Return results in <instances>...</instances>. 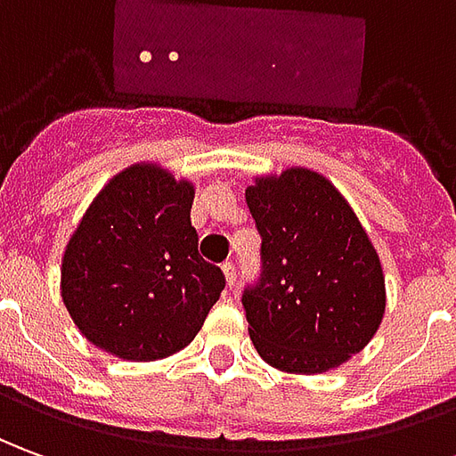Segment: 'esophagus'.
Masks as SVG:
<instances>
[{"label": "esophagus", "mask_w": 456, "mask_h": 456, "mask_svg": "<svg viewBox=\"0 0 456 456\" xmlns=\"http://www.w3.org/2000/svg\"><path fill=\"white\" fill-rule=\"evenodd\" d=\"M223 275H225V285L233 288L235 285V265L233 263H223Z\"/></svg>", "instance_id": "34e87169"}]
</instances>
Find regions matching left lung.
<instances>
[{
    "mask_svg": "<svg viewBox=\"0 0 456 456\" xmlns=\"http://www.w3.org/2000/svg\"><path fill=\"white\" fill-rule=\"evenodd\" d=\"M246 203L260 275L243 290L248 332L268 365L318 375L360 353L385 315L378 253L325 175L288 168L256 178Z\"/></svg>",
    "mask_w": 456,
    "mask_h": 456,
    "instance_id": "1",
    "label": "left lung"
}]
</instances>
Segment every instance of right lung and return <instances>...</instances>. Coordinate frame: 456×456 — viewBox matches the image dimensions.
<instances>
[{
  "mask_svg": "<svg viewBox=\"0 0 456 456\" xmlns=\"http://www.w3.org/2000/svg\"><path fill=\"white\" fill-rule=\"evenodd\" d=\"M193 186L153 163L114 175L61 260V297L84 338L121 360L183 350L225 288L198 256Z\"/></svg>",
  "mask_w": 456,
  "mask_h": 456,
  "instance_id": "right-lung-1",
  "label": "right lung"
}]
</instances>
